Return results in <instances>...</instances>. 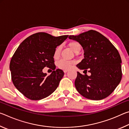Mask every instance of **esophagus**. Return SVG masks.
<instances>
[{
  "instance_id": "34e87169",
  "label": "esophagus",
  "mask_w": 129,
  "mask_h": 129,
  "mask_svg": "<svg viewBox=\"0 0 129 129\" xmlns=\"http://www.w3.org/2000/svg\"><path fill=\"white\" fill-rule=\"evenodd\" d=\"M68 72V70H64V72L65 73H67Z\"/></svg>"
}]
</instances>
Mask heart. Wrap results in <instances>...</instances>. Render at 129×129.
I'll return each mask as SVG.
<instances>
[{
	"label": "heart",
	"instance_id": "heart-1",
	"mask_svg": "<svg viewBox=\"0 0 129 129\" xmlns=\"http://www.w3.org/2000/svg\"><path fill=\"white\" fill-rule=\"evenodd\" d=\"M68 46L71 49L72 51L75 53H77L78 52H80L81 47L80 44L76 41H72L69 42L68 44ZM61 52V47L58 46L56 48L53 54L54 58H58V57L60 56ZM75 61H67L65 60H60L57 62V66L61 69H69L71 68L72 66L75 64Z\"/></svg>",
	"mask_w": 129,
	"mask_h": 129
}]
</instances>
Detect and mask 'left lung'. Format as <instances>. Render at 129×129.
<instances>
[{"label": "left lung", "mask_w": 129, "mask_h": 129, "mask_svg": "<svg viewBox=\"0 0 129 129\" xmlns=\"http://www.w3.org/2000/svg\"><path fill=\"white\" fill-rule=\"evenodd\" d=\"M69 39L79 43L84 49V58L76 67L86 72L88 69L91 74L82 75L77 72L75 82L77 90L88 99H105L122 78V60L118 51L106 37L96 30L71 35Z\"/></svg>", "instance_id": "obj_1"}]
</instances>
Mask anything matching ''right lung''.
I'll return each mask as SVG.
<instances>
[{
  "label": "right lung",
  "instance_id": "1",
  "mask_svg": "<svg viewBox=\"0 0 129 129\" xmlns=\"http://www.w3.org/2000/svg\"><path fill=\"white\" fill-rule=\"evenodd\" d=\"M68 35L55 37L39 32L25 39L11 60L10 69L13 84L20 93L31 100L46 98L55 91L64 72L54 64L53 54L57 47ZM48 67L54 70L50 75L42 72Z\"/></svg>",
  "mask_w": 129,
  "mask_h": 129
}]
</instances>
